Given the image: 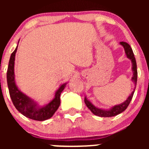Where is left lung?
I'll return each mask as SVG.
<instances>
[{"instance_id": "left-lung-1", "label": "left lung", "mask_w": 149, "mask_h": 149, "mask_svg": "<svg viewBox=\"0 0 149 149\" xmlns=\"http://www.w3.org/2000/svg\"><path fill=\"white\" fill-rule=\"evenodd\" d=\"M120 45H123V47L125 49V52L126 55H127V58L131 61L132 63V70L133 72V77H132V81L134 82L136 86V83H137V76H138V71H137V65H136V58H135L134 54H133V49L130 47V46L127 44L125 42H120ZM135 89H136V87L134 88V91L132 92V94L127 97V99L126 100V101H125L124 102L120 104L115 105V106L112 107L109 110H106V109H100V108L96 107L95 106L92 104L88 100L86 99V97H85L84 99V102H85L86 105L87 106V107L91 111L94 115H97V116L100 117H103V118H109V117H113L115 115H118L119 114H120L121 112H123V111H125L126 109V108L128 107L129 104H130V101H131L132 98H133V96L134 94Z\"/></svg>"}]
</instances>
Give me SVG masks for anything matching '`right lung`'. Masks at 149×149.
Listing matches in <instances>:
<instances>
[{
    "instance_id": "obj_1",
    "label": "right lung",
    "mask_w": 149,
    "mask_h": 149,
    "mask_svg": "<svg viewBox=\"0 0 149 149\" xmlns=\"http://www.w3.org/2000/svg\"><path fill=\"white\" fill-rule=\"evenodd\" d=\"M18 46L10 55L8 70H7V83L10 99L13 105L19 112L26 118L34 120L43 121L50 118L54 115L61 104V94L65 88L66 84H63L55 92V98L48 104L42 107L37 106L31 99L22 93L15 83L14 61L15 55Z\"/></svg>"
}]
</instances>
